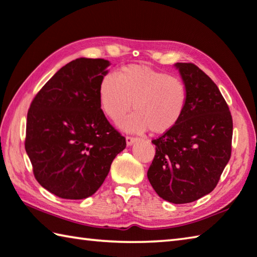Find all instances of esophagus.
I'll list each match as a JSON object with an SVG mask.
<instances>
[{
	"mask_svg": "<svg viewBox=\"0 0 257 257\" xmlns=\"http://www.w3.org/2000/svg\"><path fill=\"white\" fill-rule=\"evenodd\" d=\"M137 141L136 137H132V136H125V142H127V145L128 146H130V145H133L135 142Z\"/></svg>",
	"mask_w": 257,
	"mask_h": 257,
	"instance_id": "esophagus-1",
	"label": "esophagus"
}]
</instances>
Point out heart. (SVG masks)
Instances as JSON below:
<instances>
[{"label":"heart","mask_w":257,"mask_h":257,"mask_svg":"<svg viewBox=\"0 0 257 257\" xmlns=\"http://www.w3.org/2000/svg\"><path fill=\"white\" fill-rule=\"evenodd\" d=\"M97 93L102 111L113 122L122 120L132 108L136 111L122 123L127 132H169L188 105V87L182 78L146 65L130 64L118 69L114 77L104 75Z\"/></svg>","instance_id":"obj_1"}]
</instances>
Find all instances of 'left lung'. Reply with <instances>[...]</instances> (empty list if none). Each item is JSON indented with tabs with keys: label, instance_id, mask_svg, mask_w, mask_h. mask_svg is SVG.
I'll use <instances>...</instances> for the list:
<instances>
[{
	"label": "left lung",
	"instance_id": "obj_1",
	"mask_svg": "<svg viewBox=\"0 0 257 257\" xmlns=\"http://www.w3.org/2000/svg\"><path fill=\"white\" fill-rule=\"evenodd\" d=\"M188 105L174 128L152 143L156 153L147 177L166 201L193 202L216 188L231 155L232 118L218 86L192 63H177Z\"/></svg>",
	"mask_w": 257,
	"mask_h": 257
}]
</instances>
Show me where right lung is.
I'll list each match as a JSON object with an SVG mask.
<instances>
[{"mask_svg":"<svg viewBox=\"0 0 257 257\" xmlns=\"http://www.w3.org/2000/svg\"><path fill=\"white\" fill-rule=\"evenodd\" d=\"M109 65L101 58L72 60L41 87L28 111L25 147L34 175L59 198L94 194L125 148L99 101Z\"/></svg>","mask_w":257,"mask_h":257,"instance_id":"right-lung-1","label":"right lung"}]
</instances>
